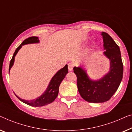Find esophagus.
Wrapping results in <instances>:
<instances>
[{"instance_id":"obj_1","label":"esophagus","mask_w":132,"mask_h":132,"mask_svg":"<svg viewBox=\"0 0 132 132\" xmlns=\"http://www.w3.org/2000/svg\"><path fill=\"white\" fill-rule=\"evenodd\" d=\"M68 69L69 71H72V69H73V64H68Z\"/></svg>"}]
</instances>
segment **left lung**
I'll return each instance as SVG.
<instances>
[{
	"mask_svg": "<svg viewBox=\"0 0 132 132\" xmlns=\"http://www.w3.org/2000/svg\"><path fill=\"white\" fill-rule=\"evenodd\" d=\"M103 54L110 61L108 73L101 79L93 81L86 71L81 67H74L73 72L77 77V87L82 98L91 103H102L109 101L114 95L121 82L123 64L120 48L107 33L102 32Z\"/></svg>",
	"mask_w": 132,
	"mask_h": 132,
	"instance_id": "8db88e82",
	"label": "left lung"
}]
</instances>
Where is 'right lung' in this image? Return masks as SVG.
I'll list each match as a JSON object with an SVG mask.
<instances>
[{"label":"right lung","mask_w":132,"mask_h":132,"mask_svg":"<svg viewBox=\"0 0 132 132\" xmlns=\"http://www.w3.org/2000/svg\"><path fill=\"white\" fill-rule=\"evenodd\" d=\"M39 39L38 37L36 36L30 37V38H27L26 39L24 40V41L21 43V45L16 48L15 51L14 52L12 58L10 61V68H9V72H10L11 68H12L13 64H14L15 56L16 54H17L18 51H19L20 48L22 47V46L26 45V44L39 43ZM68 73V65L66 64L64 68L61 69L60 70H59V71L55 74V75L54 76L53 78L51 79V81H50L47 90H46L45 92L43 94H42L40 97L36 98V99L33 100V101H26V100L22 99L19 97H18L16 94L15 96L18 99L20 100L21 102H23V103L27 104V105H29L30 106H31L39 107L47 105L48 104H50L53 102L56 99L57 96H58L59 88V86H60V84H61L63 79L64 78V77H66V74Z\"/></svg>","instance_id":"right-lung-1"}]
</instances>
